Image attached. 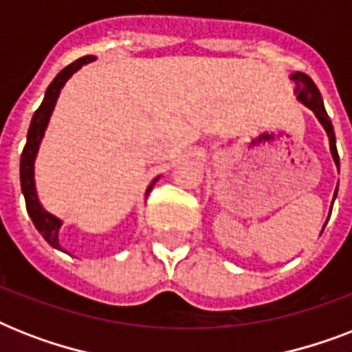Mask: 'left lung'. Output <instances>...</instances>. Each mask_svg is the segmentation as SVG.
Wrapping results in <instances>:
<instances>
[{
  "label": "left lung",
  "mask_w": 352,
  "mask_h": 352,
  "mask_svg": "<svg viewBox=\"0 0 352 352\" xmlns=\"http://www.w3.org/2000/svg\"><path fill=\"white\" fill-rule=\"evenodd\" d=\"M290 78L296 82V96H298V100L307 106L311 109L316 118L320 120V124L323 126V129L327 131V137H329V146H331V153H333V159H334V164L338 168L340 171V157H338V149H336V135H334V127H333V122L329 118L327 111H325V106H323V98L320 95V91H318L316 84L312 82L305 73H294ZM336 193L338 190L334 192V199H336ZM334 203V201H333Z\"/></svg>",
  "instance_id": "left-lung-1"
}]
</instances>
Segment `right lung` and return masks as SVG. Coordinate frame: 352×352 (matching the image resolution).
<instances>
[{
    "mask_svg": "<svg viewBox=\"0 0 352 352\" xmlns=\"http://www.w3.org/2000/svg\"><path fill=\"white\" fill-rule=\"evenodd\" d=\"M93 60H95V56L80 58V60L73 62L65 69H62V71L56 74V78L52 80L51 85L47 87L41 106L38 107L34 115H32L29 133H27V144H25L23 153H21V160H19V181H21V192H23L25 204H27V212H29L30 219L34 223L36 230L43 235V239H45L52 248H58V250H63L62 246H60V239H58V232H60L62 221L58 219V217H54L52 214H49L47 210H43L41 203L38 201V193H36L34 184V160L36 155H38V149H40L41 138L45 135L47 124H49V118H51L52 115V109L56 106L60 91H62V87L65 85V82H67L82 65L91 63ZM157 181H159V177L151 181V184H149L148 190H146V195L151 192V188H153V184Z\"/></svg>",
    "mask_w": 352,
    "mask_h": 352,
    "instance_id": "1",
    "label": "right lung"
}]
</instances>
